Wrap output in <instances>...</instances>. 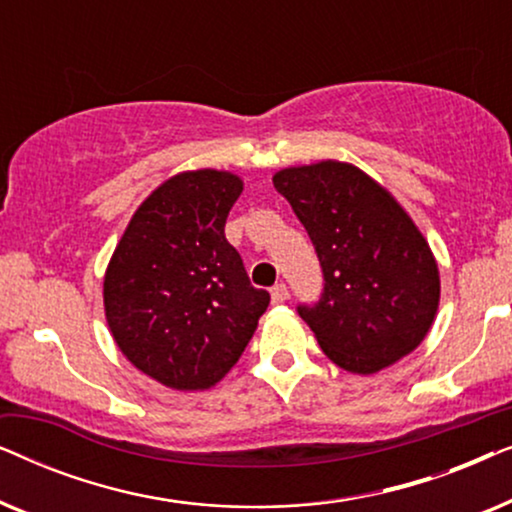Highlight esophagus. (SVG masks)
<instances>
[{"label": "esophagus", "mask_w": 512, "mask_h": 512, "mask_svg": "<svg viewBox=\"0 0 512 512\" xmlns=\"http://www.w3.org/2000/svg\"><path fill=\"white\" fill-rule=\"evenodd\" d=\"M270 298H272V305H282L289 300V289H286V284H275L270 291Z\"/></svg>", "instance_id": "34e87169"}]
</instances>
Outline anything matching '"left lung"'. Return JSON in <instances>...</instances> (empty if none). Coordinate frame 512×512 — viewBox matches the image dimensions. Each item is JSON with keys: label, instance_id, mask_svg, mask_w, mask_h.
Instances as JSON below:
<instances>
[{"label": "left lung", "instance_id": "obj_1", "mask_svg": "<svg viewBox=\"0 0 512 512\" xmlns=\"http://www.w3.org/2000/svg\"><path fill=\"white\" fill-rule=\"evenodd\" d=\"M272 184L319 256L324 291L298 314L328 359L373 375L417 349L438 312V263L394 195L340 160L286 167Z\"/></svg>", "mask_w": 512, "mask_h": 512}]
</instances>
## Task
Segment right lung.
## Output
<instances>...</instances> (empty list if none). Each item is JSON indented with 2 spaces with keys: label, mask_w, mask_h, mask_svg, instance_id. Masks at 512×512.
Instances as JSON below:
<instances>
[{
  "label": "right lung",
  "mask_w": 512,
  "mask_h": 512,
  "mask_svg": "<svg viewBox=\"0 0 512 512\" xmlns=\"http://www.w3.org/2000/svg\"><path fill=\"white\" fill-rule=\"evenodd\" d=\"M242 186L233 172L174 174L132 214L104 275L118 349L170 389L221 382L268 310L223 233Z\"/></svg>",
  "instance_id": "add662e5"
}]
</instances>
